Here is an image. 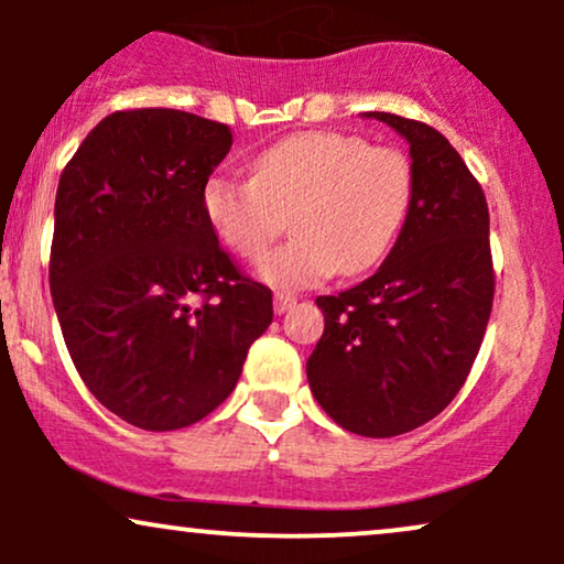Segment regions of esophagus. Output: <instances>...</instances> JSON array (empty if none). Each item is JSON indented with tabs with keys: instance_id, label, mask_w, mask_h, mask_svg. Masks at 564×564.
Instances as JSON below:
<instances>
[{
	"instance_id": "esophagus-1",
	"label": "esophagus",
	"mask_w": 564,
	"mask_h": 564,
	"mask_svg": "<svg viewBox=\"0 0 564 564\" xmlns=\"http://www.w3.org/2000/svg\"><path fill=\"white\" fill-rule=\"evenodd\" d=\"M294 304H296V296L283 294V291H278V294H275V313H278V315L289 313V310L294 307Z\"/></svg>"
}]
</instances>
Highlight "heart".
Instances as JSON below:
<instances>
[{
  "label": "heart",
  "instance_id": "b5f03b06",
  "mask_svg": "<svg viewBox=\"0 0 564 564\" xmlns=\"http://www.w3.org/2000/svg\"><path fill=\"white\" fill-rule=\"evenodd\" d=\"M411 159L347 132H302L264 148L251 180L212 174L200 206L232 254L260 262L286 228L296 236L262 262L281 289L360 275L390 254L413 206Z\"/></svg>",
  "mask_w": 564,
  "mask_h": 564
}]
</instances>
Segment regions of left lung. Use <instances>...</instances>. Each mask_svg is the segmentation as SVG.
<instances>
[{
	"instance_id": "1",
	"label": "left lung",
	"mask_w": 564,
	"mask_h": 564,
	"mask_svg": "<svg viewBox=\"0 0 564 564\" xmlns=\"http://www.w3.org/2000/svg\"><path fill=\"white\" fill-rule=\"evenodd\" d=\"M366 116L411 145L413 206L377 273L315 300L326 328L307 381L347 432L394 437L435 419L464 387L488 328L496 275L485 193L456 148L424 121Z\"/></svg>"
}]
</instances>
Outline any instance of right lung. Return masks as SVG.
Here are the masks:
<instances>
[{"label":"right lung","instance_id":"1","mask_svg":"<svg viewBox=\"0 0 564 564\" xmlns=\"http://www.w3.org/2000/svg\"><path fill=\"white\" fill-rule=\"evenodd\" d=\"M228 124L174 108L116 111L61 174L50 289L76 371L108 411L183 430L236 390L273 323V291L217 241L200 191Z\"/></svg>","mask_w":564,"mask_h":564}]
</instances>
